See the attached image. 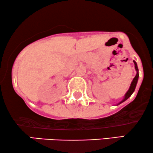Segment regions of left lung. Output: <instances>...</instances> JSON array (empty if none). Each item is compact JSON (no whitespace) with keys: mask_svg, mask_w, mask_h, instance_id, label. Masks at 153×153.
Wrapping results in <instances>:
<instances>
[{"mask_svg":"<svg viewBox=\"0 0 153 153\" xmlns=\"http://www.w3.org/2000/svg\"><path fill=\"white\" fill-rule=\"evenodd\" d=\"M134 67H135V69H136V71H137V74H136V76H134V78L133 79V80H132V82H131V85H130L129 89H128V90L127 91V92H126V93L125 94L123 99L121 101V102H118L117 105H119V104L122 103L123 102H124L125 100H127L128 97H129L130 96L132 95V93H133V92H134L135 88H136V86H137V82H138V79H139V69H138V67H137V63L135 62L134 61Z\"/></svg>","mask_w":153,"mask_h":153,"instance_id":"8db88e82","label":"left lung"}]
</instances>
